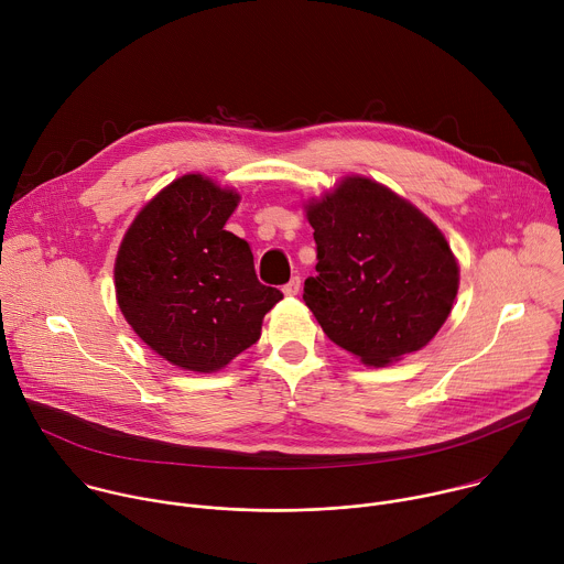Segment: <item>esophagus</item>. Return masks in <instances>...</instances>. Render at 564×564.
<instances>
[{"instance_id":"esophagus-1","label":"esophagus","mask_w":564,"mask_h":564,"mask_svg":"<svg viewBox=\"0 0 564 564\" xmlns=\"http://www.w3.org/2000/svg\"><path fill=\"white\" fill-rule=\"evenodd\" d=\"M299 290H301V279H299V276H292V279L283 285V294H285V296H294V294H299Z\"/></svg>"}]
</instances>
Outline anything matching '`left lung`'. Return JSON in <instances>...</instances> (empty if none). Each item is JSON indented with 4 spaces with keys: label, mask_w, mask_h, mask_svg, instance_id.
Returning a JSON list of instances; mask_svg holds the SVG:
<instances>
[{
    "label": "left lung",
    "mask_w": 564,
    "mask_h": 564,
    "mask_svg": "<svg viewBox=\"0 0 564 564\" xmlns=\"http://www.w3.org/2000/svg\"><path fill=\"white\" fill-rule=\"evenodd\" d=\"M316 274L303 301L330 341L368 366L424 348L459 283L442 231L411 203L368 178H346L307 205Z\"/></svg>",
    "instance_id": "1"
}]
</instances>
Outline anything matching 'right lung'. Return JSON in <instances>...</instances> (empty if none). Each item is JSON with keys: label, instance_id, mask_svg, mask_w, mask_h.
<instances>
[{"label": "right lung", "instance_id": "obj_1", "mask_svg": "<svg viewBox=\"0 0 564 564\" xmlns=\"http://www.w3.org/2000/svg\"><path fill=\"white\" fill-rule=\"evenodd\" d=\"M238 196L198 174L160 192L116 259L118 305L135 335L178 368L214 372L261 337L281 299L243 238L223 229Z\"/></svg>", "mask_w": 564, "mask_h": 564}]
</instances>
